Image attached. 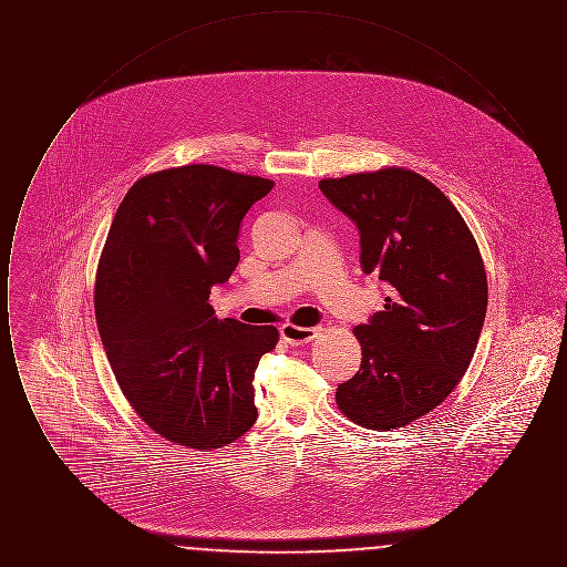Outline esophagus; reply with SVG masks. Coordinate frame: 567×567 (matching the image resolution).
<instances>
[{"label":"esophagus","instance_id":"obj_1","mask_svg":"<svg viewBox=\"0 0 567 567\" xmlns=\"http://www.w3.org/2000/svg\"><path fill=\"white\" fill-rule=\"evenodd\" d=\"M317 333H319V329H315V327H297V324L291 323L280 327L282 340H285L287 344H291V347H299V344L312 342V340L317 338Z\"/></svg>","mask_w":567,"mask_h":567}]
</instances>
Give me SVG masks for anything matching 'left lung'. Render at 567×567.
Segmentation results:
<instances>
[{
	"mask_svg": "<svg viewBox=\"0 0 567 567\" xmlns=\"http://www.w3.org/2000/svg\"><path fill=\"white\" fill-rule=\"evenodd\" d=\"M361 236V268L391 293L352 329L359 372L336 404L365 430H395L442 404L465 374L486 315L478 244L453 202L425 176L380 167L319 183Z\"/></svg>",
	"mask_w": 567,
	"mask_h": 567,
	"instance_id": "8db88e82",
	"label": "left lung"
}]
</instances>
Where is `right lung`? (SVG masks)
<instances>
[{
  "label": "right lung",
  "instance_id": "obj_1",
  "mask_svg": "<svg viewBox=\"0 0 567 567\" xmlns=\"http://www.w3.org/2000/svg\"><path fill=\"white\" fill-rule=\"evenodd\" d=\"M271 187L218 165L167 167L142 176L112 220L95 276L100 338L135 414L178 446L215 451L257 421L252 378L278 329L220 321L208 297Z\"/></svg>",
  "mask_w": 567,
  "mask_h": 567
}]
</instances>
